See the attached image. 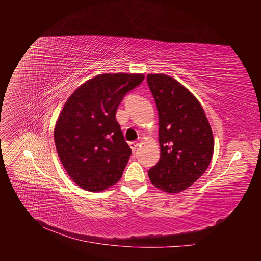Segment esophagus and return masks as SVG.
<instances>
[{
  "label": "esophagus",
  "mask_w": 261,
  "mask_h": 261,
  "mask_svg": "<svg viewBox=\"0 0 261 261\" xmlns=\"http://www.w3.org/2000/svg\"><path fill=\"white\" fill-rule=\"evenodd\" d=\"M129 147L132 148L133 151H135L136 148L138 147V143H137V141H130V143H129Z\"/></svg>",
  "instance_id": "34e87169"
}]
</instances>
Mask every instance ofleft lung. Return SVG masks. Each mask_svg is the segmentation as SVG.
Instances as JSON below:
<instances>
[{"mask_svg": "<svg viewBox=\"0 0 261 261\" xmlns=\"http://www.w3.org/2000/svg\"><path fill=\"white\" fill-rule=\"evenodd\" d=\"M147 83L159 114L161 150L148 175L163 192H183L203 174L212 159L210 124L199 101L174 78L148 74Z\"/></svg>", "mask_w": 261, "mask_h": 261, "instance_id": "1", "label": "left lung"}]
</instances>
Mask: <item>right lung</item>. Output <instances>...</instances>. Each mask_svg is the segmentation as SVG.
Returning <instances> with one entry per match:
<instances>
[{
	"instance_id": "add662e5",
	"label": "right lung",
	"mask_w": 261,
	"mask_h": 261,
	"mask_svg": "<svg viewBox=\"0 0 261 261\" xmlns=\"http://www.w3.org/2000/svg\"><path fill=\"white\" fill-rule=\"evenodd\" d=\"M141 74H103L77 88L54 128L58 154L78 186L101 192L122 177L132 154L115 114L125 94L143 83Z\"/></svg>"
}]
</instances>
